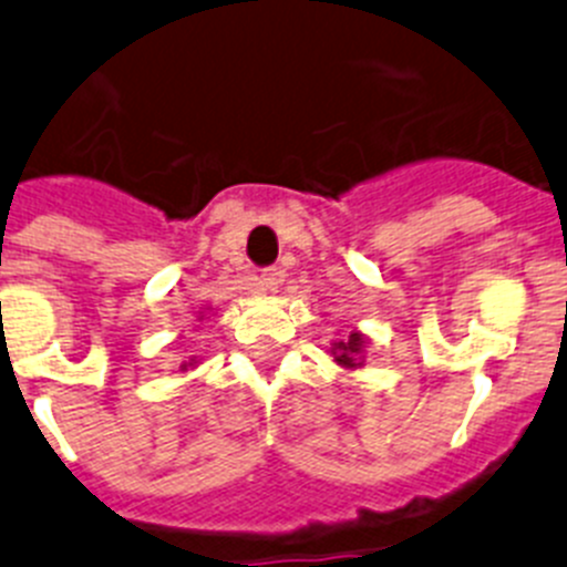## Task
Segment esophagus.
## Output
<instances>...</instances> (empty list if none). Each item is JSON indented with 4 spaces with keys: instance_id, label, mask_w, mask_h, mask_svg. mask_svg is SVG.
<instances>
[{
    "instance_id": "esophagus-1",
    "label": "esophagus",
    "mask_w": 567,
    "mask_h": 567,
    "mask_svg": "<svg viewBox=\"0 0 567 567\" xmlns=\"http://www.w3.org/2000/svg\"><path fill=\"white\" fill-rule=\"evenodd\" d=\"M279 282H282V268H277V266L262 268V274L257 277V288L262 290V293H271V290H277Z\"/></svg>"
}]
</instances>
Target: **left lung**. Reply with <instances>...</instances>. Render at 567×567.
Returning a JSON list of instances; mask_svg holds the SVG:
<instances>
[{"label": "left lung", "instance_id": "obj_1", "mask_svg": "<svg viewBox=\"0 0 567 567\" xmlns=\"http://www.w3.org/2000/svg\"><path fill=\"white\" fill-rule=\"evenodd\" d=\"M361 347H363L361 336H352L349 338V343H336V349H338L336 361L343 363V367H352V355H355V352H361Z\"/></svg>", "mask_w": 567, "mask_h": 567}]
</instances>
